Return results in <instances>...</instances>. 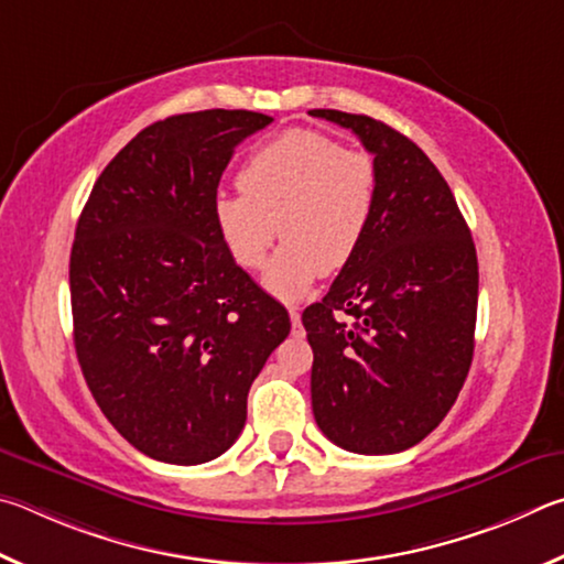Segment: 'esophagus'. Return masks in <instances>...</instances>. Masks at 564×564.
I'll list each match as a JSON object with an SVG mask.
<instances>
[{
  "instance_id": "obj_1",
  "label": "esophagus",
  "mask_w": 564,
  "mask_h": 564,
  "mask_svg": "<svg viewBox=\"0 0 564 564\" xmlns=\"http://www.w3.org/2000/svg\"><path fill=\"white\" fill-rule=\"evenodd\" d=\"M290 319H292V327H294V334H300V327H302V314L297 307H290Z\"/></svg>"
}]
</instances>
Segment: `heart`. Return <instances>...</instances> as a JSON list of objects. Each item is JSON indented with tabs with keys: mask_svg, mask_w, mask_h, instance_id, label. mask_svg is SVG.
I'll return each mask as SVG.
<instances>
[{
	"mask_svg": "<svg viewBox=\"0 0 564 564\" xmlns=\"http://www.w3.org/2000/svg\"><path fill=\"white\" fill-rule=\"evenodd\" d=\"M240 195L215 200V225L232 260L260 270L276 237L284 242L264 272L274 297H307L322 272L347 267L379 207V163L312 128H290L257 145L237 173Z\"/></svg>",
	"mask_w": 564,
	"mask_h": 564,
	"instance_id": "obj_1",
	"label": "heart"
}]
</instances>
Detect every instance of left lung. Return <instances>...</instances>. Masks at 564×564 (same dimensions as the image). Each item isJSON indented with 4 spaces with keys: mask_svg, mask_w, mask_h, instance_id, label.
I'll use <instances>...</instances> for the list:
<instances>
[{
    "mask_svg": "<svg viewBox=\"0 0 564 564\" xmlns=\"http://www.w3.org/2000/svg\"><path fill=\"white\" fill-rule=\"evenodd\" d=\"M310 113L357 133L381 177L361 250L302 314L314 351L312 411L344 451L399 453L446 419L468 377L476 245L448 183L416 143L369 116Z\"/></svg>",
    "mask_w": 564,
    "mask_h": 564,
    "instance_id": "8db88e82",
    "label": "left lung"
}]
</instances>
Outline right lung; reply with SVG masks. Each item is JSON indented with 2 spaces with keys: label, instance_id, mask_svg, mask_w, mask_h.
I'll return each mask as SVG.
<instances>
[{
  "label": "right lung",
  "instance_id": "obj_1",
  "mask_svg": "<svg viewBox=\"0 0 564 564\" xmlns=\"http://www.w3.org/2000/svg\"><path fill=\"white\" fill-rule=\"evenodd\" d=\"M272 118L195 111L143 128L98 175L68 262L74 344L111 426L145 456L197 466L242 433L247 393L290 314L215 225L235 145Z\"/></svg>",
  "mask_w": 564,
  "mask_h": 564
}]
</instances>
